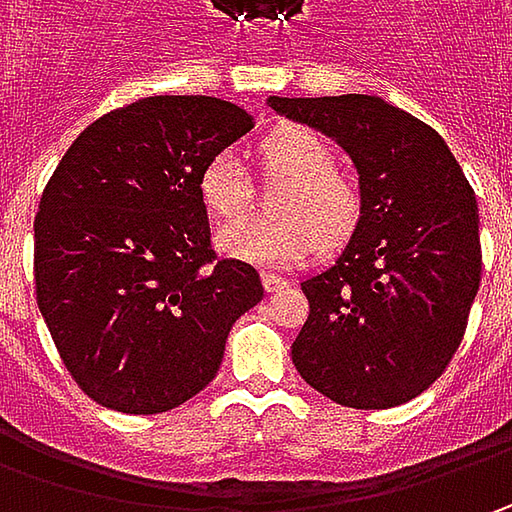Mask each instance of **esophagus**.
Segmentation results:
<instances>
[{
    "instance_id": "esophagus-1",
    "label": "esophagus",
    "mask_w": 512,
    "mask_h": 512,
    "mask_svg": "<svg viewBox=\"0 0 512 512\" xmlns=\"http://www.w3.org/2000/svg\"><path fill=\"white\" fill-rule=\"evenodd\" d=\"M290 285L285 276H276V273H270V270H262V287H265L267 293H279V290H285Z\"/></svg>"
}]
</instances>
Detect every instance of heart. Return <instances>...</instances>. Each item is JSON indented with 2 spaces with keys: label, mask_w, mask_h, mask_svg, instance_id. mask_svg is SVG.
<instances>
[{
  "label": "heart",
  "mask_w": 512,
  "mask_h": 512,
  "mask_svg": "<svg viewBox=\"0 0 512 512\" xmlns=\"http://www.w3.org/2000/svg\"><path fill=\"white\" fill-rule=\"evenodd\" d=\"M259 176L279 185L270 196V219H247L219 230V250L262 267H290L316 250L344 247L362 222L359 182L336 168V150L307 125H279L256 148ZM199 199L233 222L253 202V182L233 150H219L199 170Z\"/></svg>",
  "instance_id": "b5f03b06"
}]
</instances>
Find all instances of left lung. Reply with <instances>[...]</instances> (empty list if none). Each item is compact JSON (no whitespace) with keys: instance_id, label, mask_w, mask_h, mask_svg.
I'll return each instance as SVG.
<instances>
[{"instance_id":"1","label":"left lung","mask_w":512,"mask_h":512,"mask_svg":"<svg viewBox=\"0 0 512 512\" xmlns=\"http://www.w3.org/2000/svg\"><path fill=\"white\" fill-rule=\"evenodd\" d=\"M270 108L342 145L364 210L350 245L302 282L299 376L330 402L384 410L444 373L482 282L476 193L444 139L379 96L279 99Z\"/></svg>"}]
</instances>
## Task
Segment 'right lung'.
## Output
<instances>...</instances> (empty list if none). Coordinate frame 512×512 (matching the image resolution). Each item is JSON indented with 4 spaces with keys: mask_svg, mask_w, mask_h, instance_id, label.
Listing matches in <instances>:
<instances>
[{
    "mask_svg": "<svg viewBox=\"0 0 512 512\" xmlns=\"http://www.w3.org/2000/svg\"><path fill=\"white\" fill-rule=\"evenodd\" d=\"M253 128L213 96H150L76 136L33 222L36 305L70 379L119 413H165L213 382L259 273L210 245L199 170Z\"/></svg>",
    "mask_w": 512,
    "mask_h": 512,
    "instance_id": "1",
    "label": "right lung"
}]
</instances>
